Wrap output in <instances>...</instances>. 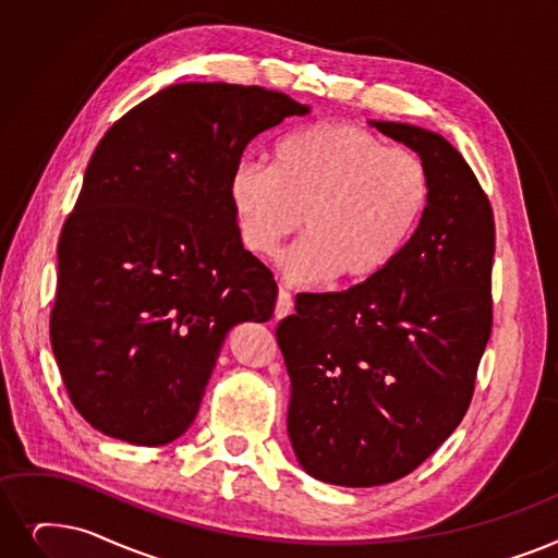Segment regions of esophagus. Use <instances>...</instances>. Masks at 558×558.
<instances>
[{
    "label": "esophagus",
    "mask_w": 558,
    "mask_h": 558,
    "mask_svg": "<svg viewBox=\"0 0 558 558\" xmlns=\"http://www.w3.org/2000/svg\"><path fill=\"white\" fill-rule=\"evenodd\" d=\"M292 310H294V299H292V294H289L287 289L280 287L278 301H276V317L282 319V317H287V314H292Z\"/></svg>",
    "instance_id": "esophagus-1"
}]
</instances>
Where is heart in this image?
<instances>
[{"label": "heart", "mask_w": 558, "mask_h": 558, "mask_svg": "<svg viewBox=\"0 0 558 558\" xmlns=\"http://www.w3.org/2000/svg\"><path fill=\"white\" fill-rule=\"evenodd\" d=\"M244 246L269 255L301 223L307 234L280 255L296 284L365 282L413 236L430 196L426 163L387 148L353 123H319L284 136L276 163L239 159L228 182Z\"/></svg>", "instance_id": "obj_1"}]
</instances>
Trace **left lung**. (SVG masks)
<instances>
[{
  "label": "left lung",
  "instance_id": "8db88e82",
  "mask_svg": "<svg viewBox=\"0 0 558 558\" xmlns=\"http://www.w3.org/2000/svg\"><path fill=\"white\" fill-rule=\"evenodd\" d=\"M426 163L430 196L387 269L299 294L276 328L292 378L287 430L303 470L369 488L420 468L465 417L493 330V207L440 134L372 123Z\"/></svg>",
  "mask_w": 558,
  "mask_h": 558
}]
</instances>
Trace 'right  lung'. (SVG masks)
<instances>
[{
    "label": "right lung",
    "mask_w": 558,
    "mask_h": 558,
    "mask_svg": "<svg viewBox=\"0 0 558 558\" xmlns=\"http://www.w3.org/2000/svg\"><path fill=\"white\" fill-rule=\"evenodd\" d=\"M310 109L280 90L175 84L95 148L59 236L50 342L77 413L166 445L196 420L228 330L269 322L278 284L241 244L228 182L259 132Z\"/></svg>",
    "instance_id": "obj_1"
}]
</instances>
